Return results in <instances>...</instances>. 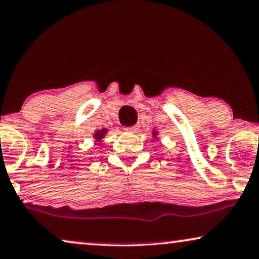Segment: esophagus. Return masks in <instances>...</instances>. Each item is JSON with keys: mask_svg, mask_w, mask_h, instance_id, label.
I'll list each match as a JSON object with an SVG mask.
<instances>
[{"mask_svg": "<svg viewBox=\"0 0 259 259\" xmlns=\"http://www.w3.org/2000/svg\"><path fill=\"white\" fill-rule=\"evenodd\" d=\"M125 132L127 133H133V134H138L140 132V126L139 125H134L132 127H126Z\"/></svg>", "mask_w": 259, "mask_h": 259, "instance_id": "obj_1", "label": "esophagus"}]
</instances>
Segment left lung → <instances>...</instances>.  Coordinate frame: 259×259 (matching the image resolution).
<instances>
[{
	"label": "left lung",
	"instance_id": "1",
	"mask_svg": "<svg viewBox=\"0 0 259 259\" xmlns=\"http://www.w3.org/2000/svg\"><path fill=\"white\" fill-rule=\"evenodd\" d=\"M158 135H159V133H158L157 130H153V132H152V136H153V139L158 140Z\"/></svg>",
	"mask_w": 259,
	"mask_h": 259
}]
</instances>
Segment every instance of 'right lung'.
<instances>
[{
    "mask_svg": "<svg viewBox=\"0 0 259 259\" xmlns=\"http://www.w3.org/2000/svg\"><path fill=\"white\" fill-rule=\"evenodd\" d=\"M107 133H108V130L106 129V127H102V129H98V130H95L94 134H93V138L95 139V142H98V145L101 146L102 139L105 138V135Z\"/></svg>",
    "mask_w": 259,
    "mask_h": 259,
    "instance_id": "1",
    "label": "right lung"
}]
</instances>
